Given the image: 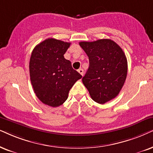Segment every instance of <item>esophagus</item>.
Returning a JSON list of instances; mask_svg holds the SVG:
<instances>
[{
    "mask_svg": "<svg viewBox=\"0 0 153 153\" xmlns=\"http://www.w3.org/2000/svg\"><path fill=\"white\" fill-rule=\"evenodd\" d=\"M78 73H80V75H83V74H84V71H83V69H82V68H80V69H78Z\"/></svg>",
    "mask_w": 153,
    "mask_h": 153,
    "instance_id": "obj_1",
    "label": "esophagus"
}]
</instances>
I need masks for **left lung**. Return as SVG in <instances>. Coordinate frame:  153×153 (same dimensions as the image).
<instances>
[{"label": "left lung", "instance_id": "left-lung-1", "mask_svg": "<svg viewBox=\"0 0 153 153\" xmlns=\"http://www.w3.org/2000/svg\"><path fill=\"white\" fill-rule=\"evenodd\" d=\"M90 65L82 80L92 100L103 104L115 98L123 86L128 64L124 52L109 39L79 43Z\"/></svg>", "mask_w": 153, "mask_h": 153}]
</instances>
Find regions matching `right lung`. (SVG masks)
Returning <instances> with one entry per match:
<instances>
[{
	"mask_svg": "<svg viewBox=\"0 0 153 153\" xmlns=\"http://www.w3.org/2000/svg\"><path fill=\"white\" fill-rule=\"evenodd\" d=\"M70 45L49 38L37 44L32 52L30 75L34 92L40 101L50 107L63 104L73 85L82 78L63 56Z\"/></svg>",
	"mask_w": 153,
	"mask_h": 153,
	"instance_id": "1",
	"label": "right lung"
}]
</instances>
